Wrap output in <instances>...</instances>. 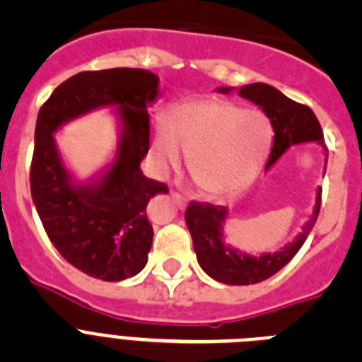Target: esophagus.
I'll use <instances>...</instances> for the list:
<instances>
[{
  "label": "esophagus",
  "instance_id": "1",
  "mask_svg": "<svg viewBox=\"0 0 362 362\" xmlns=\"http://www.w3.org/2000/svg\"><path fill=\"white\" fill-rule=\"evenodd\" d=\"M170 196H172V199L175 201V204H177L179 209H183L185 204H187V199H185V197L181 196V194H177V192H172Z\"/></svg>",
  "mask_w": 362,
  "mask_h": 362
}]
</instances>
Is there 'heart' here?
I'll list each match as a JSON object with an SVG mask.
<instances>
[{"label":"heart","instance_id":"b5f03b06","mask_svg":"<svg viewBox=\"0 0 362 362\" xmlns=\"http://www.w3.org/2000/svg\"><path fill=\"white\" fill-rule=\"evenodd\" d=\"M272 127L263 112L245 110L226 99H197L172 108L158 127L152 152L161 170L188 158V174L209 196L238 190L267 158Z\"/></svg>","mask_w":362,"mask_h":362}]
</instances>
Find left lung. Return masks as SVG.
<instances>
[{
    "mask_svg": "<svg viewBox=\"0 0 362 362\" xmlns=\"http://www.w3.org/2000/svg\"><path fill=\"white\" fill-rule=\"evenodd\" d=\"M219 90L228 92L230 88H219ZM238 94L259 105L268 119L272 121L276 136H274V146H272L267 168H270L283 156L284 150L293 143H321L322 148L326 150V158H328L322 129L312 108L296 103L267 83L245 85L239 88ZM321 194L322 192L319 190L312 219L303 226V232L297 235L296 241L284 246L281 252L263 254L259 257L241 254L239 250H233L223 243V223H225L226 209L214 206L210 203L192 201L185 212V219H187V226L190 230L192 241H194L197 263L212 279L225 284H255L268 279L277 274L281 268L286 267L293 259V255L300 250V246L306 241L308 233L312 232L313 225L317 221L319 210H321Z\"/></svg>",
    "mask_w": 362,
    "mask_h": 362,
    "instance_id": "8db88e82",
    "label": "left lung"
}]
</instances>
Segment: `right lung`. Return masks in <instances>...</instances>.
Listing matches in <instances>:
<instances>
[{"mask_svg":"<svg viewBox=\"0 0 362 362\" xmlns=\"http://www.w3.org/2000/svg\"><path fill=\"white\" fill-rule=\"evenodd\" d=\"M156 95L158 78L148 70H86L57 86L37 114L32 199L57 252L95 279H129L148 261L153 230L146 204L168 192L139 168L150 148L146 108ZM105 104H117L124 121L117 161L94 187L72 185L52 134L65 120Z\"/></svg>","mask_w":362,"mask_h":362,"instance_id":"obj_1","label":"right lung"}]
</instances>
